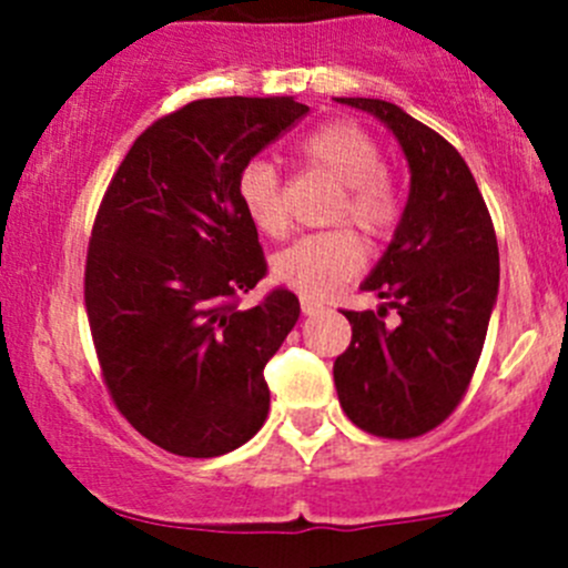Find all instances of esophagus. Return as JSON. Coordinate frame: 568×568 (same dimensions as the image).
I'll return each mask as SVG.
<instances>
[{"label":"esophagus","instance_id":"obj_1","mask_svg":"<svg viewBox=\"0 0 568 568\" xmlns=\"http://www.w3.org/2000/svg\"><path fill=\"white\" fill-rule=\"evenodd\" d=\"M300 302H302V313H305V316H318V313H324V305L316 300H305V296H302Z\"/></svg>","mask_w":568,"mask_h":568}]
</instances>
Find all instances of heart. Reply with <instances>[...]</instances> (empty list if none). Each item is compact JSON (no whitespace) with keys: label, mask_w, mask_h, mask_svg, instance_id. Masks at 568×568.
<instances>
[{"label":"heart","mask_w":568,"mask_h":568,"mask_svg":"<svg viewBox=\"0 0 568 568\" xmlns=\"http://www.w3.org/2000/svg\"><path fill=\"white\" fill-rule=\"evenodd\" d=\"M305 170L335 181L337 194L326 211L329 225H352L368 242L393 236L400 220V192L385 170L382 145L354 123H326L296 145ZM236 200L244 216L266 239H285L291 216L283 181L266 159H250L236 175ZM365 263V244L348 227L311 233L272 257V274L305 300H326Z\"/></svg>","instance_id":"1"}]
</instances>
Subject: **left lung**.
Here are the masks:
<instances>
[{
    "mask_svg": "<svg viewBox=\"0 0 568 568\" xmlns=\"http://www.w3.org/2000/svg\"><path fill=\"white\" fill-rule=\"evenodd\" d=\"M341 104L376 114L398 136L412 186L390 247L363 283L398 321H387V307L343 311L352 343L332 374L354 426L412 439L448 420L484 352L500 285L495 225L467 162L445 136L390 101Z\"/></svg>",
    "mask_w": 568,
    "mask_h": 568,
    "instance_id": "8db88e82",
    "label": "left lung"
}]
</instances>
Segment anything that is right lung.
<instances>
[{"instance_id": "add662e5", "label": "right lung", "mask_w": 568, "mask_h": 568, "mask_svg": "<svg viewBox=\"0 0 568 568\" xmlns=\"http://www.w3.org/2000/svg\"><path fill=\"white\" fill-rule=\"evenodd\" d=\"M311 112L294 99H200L164 114L114 170L90 233L84 307L120 415L175 456L211 459L268 415L263 368L300 318L272 288L236 200L244 162Z\"/></svg>"}]
</instances>
